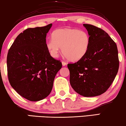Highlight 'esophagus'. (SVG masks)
Returning a JSON list of instances; mask_svg holds the SVG:
<instances>
[{"label":"esophagus","instance_id":"34e87169","mask_svg":"<svg viewBox=\"0 0 126 126\" xmlns=\"http://www.w3.org/2000/svg\"><path fill=\"white\" fill-rule=\"evenodd\" d=\"M62 64H63V66H65L66 65V63L65 61H62Z\"/></svg>","mask_w":126,"mask_h":126}]
</instances>
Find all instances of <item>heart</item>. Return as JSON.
Here are the masks:
<instances>
[{
    "instance_id": "heart-1",
    "label": "heart",
    "mask_w": 126,
    "mask_h": 126,
    "mask_svg": "<svg viewBox=\"0 0 126 126\" xmlns=\"http://www.w3.org/2000/svg\"><path fill=\"white\" fill-rule=\"evenodd\" d=\"M89 34L78 29L65 28L54 31L52 39L47 42V48L52 57L57 58L61 52L67 60L77 61L87 53L90 47Z\"/></svg>"
}]
</instances>
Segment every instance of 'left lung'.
<instances>
[{"instance_id":"left-lung-1","label":"left lung","mask_w":126,"mask_h":126,"mask_svg":"<svg viewBox=\"0 0 126 126\" xmlns=\"http://www.w3.org/2000/svg\"><path fill=\"white\" fill-rule=\"evenodd\" d=\"M90 37L87 53L74 63H68L70 83L76 92L86 97L103 94L114 81L119 69L116 43L102 29L83 24Z\"/></svg>"}]
</instances>
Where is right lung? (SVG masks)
Masks as SVG:
<instances>
[{"mask_svg": "<svg viewBox=\"0 0 126 126\" xmlns=\"http://www.w3.org/2000/svg\"><path fill=\"white\" fill-rule=\"evenodd\" d=\"M52 25L24 31L7 54L10 85L30 101H40L49 95L56 74L62 67L61 62L53 59L47 48V34Z\"/></svg>", "mask_w": 126, "mask_h": 126, "instance_id": "add662e5", "label": "right lung"}]
</instances>
